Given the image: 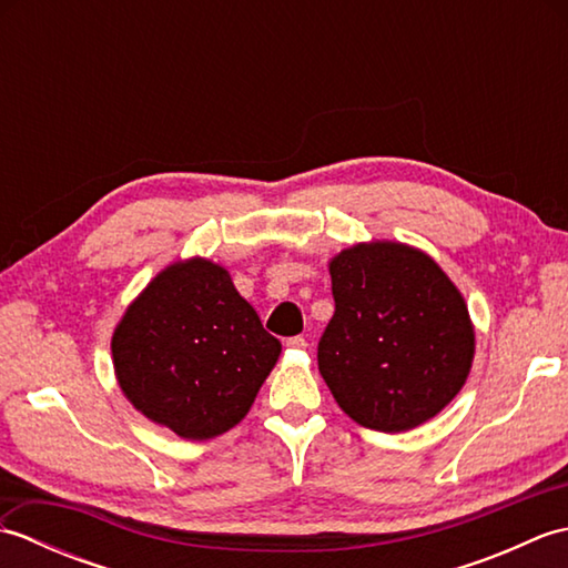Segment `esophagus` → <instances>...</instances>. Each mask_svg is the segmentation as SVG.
<instances>
[{"label":"esophagus","mask_w":568,"mask_h":568,"mask_svg":"<svg viewBox=\"0 0 568 568\" xmlns=\"http://www.w3.org/2000/svg\"><path fill=\"white\" fill-rule=\"evenodd\" d=\"M285 346H291V348H307V339H305V336H291V339L285 342Z\"/></svg>","instance_id":"34e87169"}]
</instances>
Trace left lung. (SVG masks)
Segmentation results:
<instances>
[{"instance_id": "1", "label": "left lung", "mask_w": 568, "mask_h": 568, "mask_svg": "<svg viewBox=\"0 0 568 568\" xmlns=\"http://www.w3.org/2000/svg\"><path fill=\"white\" fill-rule=\"evenodd\" d=\"M334 315L317 364L334 400L358 425L405 432L462 390L474 327L462 293L425 253L358 244L329 263Z\"/></svg>"}]
</instances>
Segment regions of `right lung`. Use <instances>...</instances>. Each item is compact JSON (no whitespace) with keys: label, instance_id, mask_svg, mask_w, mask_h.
Wrapping results in <instances>:
<instances>
[{"label":"right lung","instance_id":"obj_1","mask_svg":"<svg viewBox=\"0 0 568 568\" xmlns=\"http://www.w3.org/2000/svg\"><path fill=\"white\" fill-rule=\"evenodd\" d=\"M281 342L210 261L175 263L141 293L112 336L116 378L149 419L210 439L248 413Z\"/></svg>","mask_w":568,"mask_h":568}]
</instances>
